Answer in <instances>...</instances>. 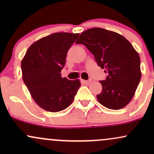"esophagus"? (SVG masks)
Here are the masks:
<instances>
[{
  "label": "esophagus",
  "mask_w": 154,
  "mask_h": 154,
  "mask_svg": "<svg viewBox=\"0 0 154 154\" xmlns=\"http://www.w3.org/2000/svg\"><path fill=\"white\" fill-rule=\"evenodd\" d=\"M91 79H88V80H82V82L84 83V84H86V85H89L90 83L91 82Z\"/></svg>",
  "instance_id": "34e87169"
}]
</instances>
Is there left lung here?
<instances>
[{
    "instance_id": "1",
    "label": "left lung",
    "mask_w": 154,
    "mask_h": 154,
    "mask_svg": "<svg viewBox=\"0 0 154 154\" xmlns=\"http://www.w3.org/2000/svg\"><path fill=\"white\" fill-rule=\"evenodd\" d=\"M77 44H82L94 56L108 76L100 81L102 91L97 99L103 106L122 109L135 94L141 78L140 59L132 44L122 35L102 28L83 32Z\"/></svg>"
}]
</instances>
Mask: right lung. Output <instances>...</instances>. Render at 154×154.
I'll use <instances>...</instances> for the list:
<instances>
[{
    "mask_svg": "<svg viewBox=\"0 0 154 154\" xmlns=\"http://www.w3.org/2000/svg\"><path fill=\"white\" fill-rule=\"evenodd\" d=\"M79 34L57 32L45 37L28 48L22 61V77L32 98L51 112L66 109L81 84L79 79L61 77L69 49Z\"/></svg>",
    "mask_w": 154,
    "mask_h": 154,
    "instance_id": "1",
    "label": "right lung"
}]
</instances>
